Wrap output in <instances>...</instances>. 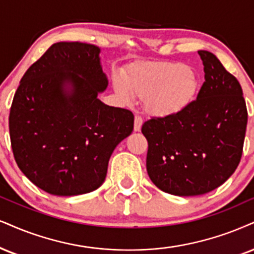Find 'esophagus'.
<instances>
[{
	"label": "esophagus",
	"mask_w": 254,
	"mask_h": 254,
	"mask_svg": "<svg viewBox=\"0 0 254 254\" xmlns=\"http://www.w3.org/2000/svg\"><path fill=\"white\" fill-rule=\"evenodd\" d=\"M142 122V118L140 117V115H135V118H134V130H135V132H139V130L141 129Z\"/></svg>",
	"instance_id": "1"
}]
</instances>
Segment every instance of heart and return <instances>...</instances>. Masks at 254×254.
Here are the masks:
<instances>
[{
  "instance_id": "b5f03b06",
  "label": "heart",
  "mask_w": 254,
  "mask_h": 254,
  "mask_svg": "<svg viewBox=\"0 0 254 254\" xmlns=\"http://www.w3.org/2000/svg\"><path fill=\"white\" fill-rule=\"evenodd\" d=\"M115 93L126 103L145 100L151 114L165 117L179 113L195 98L199 81L192 68L177 62H149L127 71L125 79L113 77Z\"/></svg>"
}]
</instances>
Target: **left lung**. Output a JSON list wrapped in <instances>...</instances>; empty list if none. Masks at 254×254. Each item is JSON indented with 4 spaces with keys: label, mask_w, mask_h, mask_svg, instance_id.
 <instances>
[{
    "label": "left lung",
    "mask_w": 254,
    "mask_h": 254,
    "mask_svg": "<svg viewBox=\"0 0 254 254\" xmlns=\"http://www.w3.org/2000/svg\"><path fill=\"white\" fill-rule=\"evenodd\" d=\"M205 82L179 113L142 125L148 141L147 172L156 187L180 196L200 195L223 185L243 154L247 108L239 81L217 56L199 51Z\"/></svg>",
    "instance_id": "left-lung-1"
}]
</instances>
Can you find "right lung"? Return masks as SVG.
Here are the masks:
<instances>
[{"mask_svg": "<svg viewBox=\"0 0 254 254\" xmlns=\"http://www.w3.org/2000/svg\"><path fill=\"white\" fill-rule=\"evenodd\" d=\"M100 48L54 43L21 79L9 114L18 168L54 195L99 189L113 151L133 132L134 115L99 100L108 86Z\"/></svg>", "mask_w": 254, "mask_h": 254, "instance_id": "obj_1", "label": "right lung"}]
</instances>
